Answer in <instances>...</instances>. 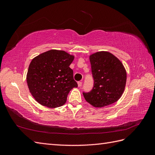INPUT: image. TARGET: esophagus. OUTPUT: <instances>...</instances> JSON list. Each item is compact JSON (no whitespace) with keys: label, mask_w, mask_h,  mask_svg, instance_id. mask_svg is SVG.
I'll list each match as a JSON object with an SVG mask.
<instances>
[{"label":"esophagus","mask_w":155,"mask_h":155,"mask_svg":"<svg viewBox=\"0 0 155 155\" xmlns=\"http://www.w3.org/2000/svg\"><path fill=\"white\" fill-rule=\"evenodd\" d=\"M78 87H81V85H82V82H81V81L78 82Z\"/></svg>","instance_id":"esophagus-1"}]
</instances>
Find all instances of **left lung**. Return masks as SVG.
Returning a JSON list of instances; mask_svg holds the SVG:
<instances>
[{"mask_svg":"<svg viewBox=\"0 0 155 155\" xmlns=\"http://www.w3.org/2000/svg\"><path fill=\"white\" fill-rule=\"evenodd\" d=\"M94 86L83 92L85 100L95 107H104L118 101L124 91L127 74L123 64L108 51L90 55Z\"/></svg>","mask_w":155,"mask_h":155,"instance_id":"left-lung-1","label":"left lung"}]
</instances>
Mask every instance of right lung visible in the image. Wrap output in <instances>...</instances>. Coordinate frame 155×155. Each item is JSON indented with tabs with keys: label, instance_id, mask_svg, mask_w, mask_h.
Segmentation results:
<instances>
[{
	"label": "right lung",
	"instance_id": "obj_1",
	"mask_svg": "<svg viewBox=\"0 0 155 155\" xmlns=\"http://www.w3.org/2000/svg\"><path fill=\"white\" fill-rule=\"evenodd\" d=\"M74 58L64 51L51 50L32 59L26 80L30 93L39 104L55 108L66 103L70 91L78 87L69 67Z\"/></svg>",
	"mask_w": 155,
	"mask_h": 155
}]
</instances>
